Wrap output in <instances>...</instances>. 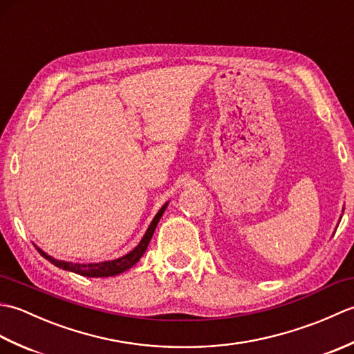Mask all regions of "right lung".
Instances as JSON below:
<instances>
[{
    "label": "right lung",
    "mask_w": 354,
    "mask_h": 354,
    "mask_svg": "<svg viewBox=\"0 0 354 354\" xmlns=\"http://www.w3.org/2000/svg\"><path fill=\"white\" fill-rule=\"evenodd\" d=\"M165 207H167V204L162 205L160 212L156 213V216L153 217L152 223H150L149 230L146 231V234H145V237H142L141 242L138 243V246L135 248L133 251H131L129 254H126L124 257H120L117 260L103 261V263H91V265H79V263H68V261L53 259V257H50L48 254H45L42 250H39V248H37V251H39V254L42 255L44 259H47L55 266L62 268L65 270H71V272H76L79 275H84V277H112V275H118V274L124 272L126 269L132 268L135 263H137L142 257V254L146 252L147 245L150 242V239H152V236H153V231L156 228L158 222H160V219H161Z\"/></svg>",
    "instance_id": "obj_1"
}]
</instances>
